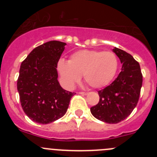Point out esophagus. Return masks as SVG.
Listing matches in <instances>:
<instances>
[{
    "label": "esophagus",
    "instance_id": "1",
    "mask_svg": "<svg viewBox=\"0 0 157 157\" xmlns=\"http://www.w3.org/2000/svg\"><path fill=\"white\" fill-rule=\"evenodd\" d=\"M79 94H82V95H87V94H88V93L87 92H80Z\"/></svg>",
    "mask_w": 157,
    "mask_h": 157
}]
</instances>
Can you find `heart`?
Returning a JSON list of instances; mask_svg holds the SVG:
<instances>
[{"mask_svg": "<svg viewBox=\"0 0 157 157\" xmlns=\"http://www.w3.org/2000/svg\"><path fill=\"white\" fill-rule=\"evenodd\" d=\"M117 69V56L110 51L80 50L72 54L68 61L59 59L57 63L62 83L67 89L73 88L82 75L93 88L105 87L114 78Z\"/></svg>", "mask_w": 157, "mask_h": 157, "instance_id": "heart-1", "label": "heart"}]
</instances>
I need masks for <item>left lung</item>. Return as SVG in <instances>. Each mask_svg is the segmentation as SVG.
I'll use <instances>...</instances> for the list:
<instances>
[{
  "label": "left lung",
  "instance_id": "obj_1",
  "mask_svg": "<svg viewBox=\"0 0 157 157\" xmlns=\"http://www.w3.org/2000/svg\"><path fill=\"white\" fill-rule=\"evenodd\" d=\"M112 51L123 64L121 71L112 84L98 91L99 102L90 109L96 119L111 124L130 116L138 104L142 86L139 63L125 51L116 47Z\"/></svg>",
  "mask_w": 157,
  "mask_h": 157
}]
</instances>
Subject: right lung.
I'll use <instances>...</instances> for the list:
<instances>
[{
    "label": "right lung",
    "mask_w": 157,
    "mask_h": 157,
    "mask_svg": "<svg viewBox=\"0 0 157 157\" xmlns=\"http://www.w3.org/2000/svg\"><path fill=\"white\" fill-rule=\"evenodd\" d=\"M67 44L50 41L36 47L22 62L17 90L22 108L32 121L48 124L63 117L75 93L63 90L56 67Z\"/></svg>",
    "instance_id": "add662e5"
}]
</instances>
